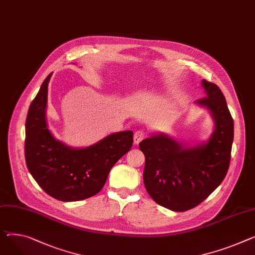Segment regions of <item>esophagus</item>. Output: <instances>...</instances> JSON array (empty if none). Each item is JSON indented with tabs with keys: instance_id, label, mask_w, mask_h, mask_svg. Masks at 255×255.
Masks as SVG:
<instances>
[{
	"instance_id": "obj_1",
	"label": "esophagus",
	"mask_w": 255,
	"mask_h": 255,
	"mask_svg": "<svg viewBox=\"0 0 255 255\" xmlns=\"http://www.w3.org/2000/svg\"><path fill=\"white\" fill-rule=\"evenodd\" d=\"M145 131L143 129H139L134 133V144H138L145 136Z\"/></svg>"
}]
</instances>
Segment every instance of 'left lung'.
I'll use <instances>...</instances> for the list:
<instances>
[{"instance_id": "left-lung-1", "label": "left lung", "mask_w": 255, "mask_h": 255, "mask_svg": "<svg viewBox=\"0 0 255 255\" xmlns=\"http://www.w3.org/2000/svg\"><path fill=\"white\" fill-rule=\"evenodd\" d=\"M206 97L195 104L206 109L214 129L209 138L185 143L165 133L151 134L139 143L145 157L143 182L157 204L172 211L192 209L223 182L229 170L234 121L226 98L215 84L202 80Z\"/></svg>"}]
</instances>
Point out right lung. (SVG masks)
<instances>
[{"label": "right lung", "mask_w": 255, "mask_h": 255, "mask_svg": "<svg viewBox=\"0 0 255 255\" xmlns=\"http://www.w3.org/2000/svg\"><path fill=\"white\" fill-rule=\"evenodd\" d=\"M51 73L29 106L25 122V162L28 171L49 196L73 202L101 191L113 166L130 150L131 130L112 133L86 147H72L55 138L46 112Z\"/></svg>", "instance_id": "1"}]
</instances>
